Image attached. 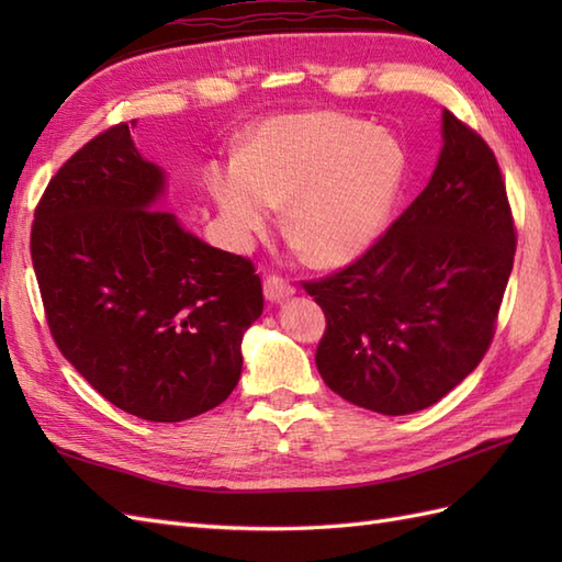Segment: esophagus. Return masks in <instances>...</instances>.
I'll list each match as a JSON object with an SVG mask.
<instances>
[{
  "label": "esophagus",
  "instance_id": "obj_1",
  "mask_svg": "<svg viewBox=\"0 0 562 562\" xmlns=\"http://www.w3.org/2000/svg\"><path fill=\"white\" fill-rule=\"evenodd\" d=\"M262 292H266L268 302H282L294 294V288L288 280H282L280 274H268L266 282H262Z\"/></svg>",
  "mask_w": 562,
  "mask_h": 562
}]
</instances>
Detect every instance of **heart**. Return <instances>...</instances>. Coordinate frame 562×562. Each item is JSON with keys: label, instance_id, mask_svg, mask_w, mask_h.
Listing matches in <instances>:
<instances>
[{"label": "heart", "instance_id": "obj_1", "mask_svg": "<svg viewBox=\"0 0 562 562\" xmlns=\"http://www.w3.org/2000/svg\"><path fill=\"white\" fill-rule=\"evenodd\" d=\"M405 157L384 130L338 111L272 117L246 159L212 164L205 181L238 246L266 234L274 205L284 229L318 266H342L384 232Z\"/></svg>", "mask_w": 562, "mask_h": 562}]
</instances>
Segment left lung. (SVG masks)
Segmentation results:
<instances>
[{
  "label": "left lung",
  "mask_w": 562,
  "mask_h": 562,
  "mask_svg": "<svg viewBox=\"0 0 562 562\" xmlns=\"http://www.w3.org/2000/svg\"><path fill=\"white\" fill-rule=\"evenodd\" d=\"M427 188L348 268L304 290L326 314L316 367L381 415L417 413L469 376L495 336L517 232L485 139L441 113Z\"/></svg>",
  "instance_id": "8db88e82"
}]
</instances>
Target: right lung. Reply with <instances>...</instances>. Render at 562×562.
I'll return each mask as SVG.
<instances>
[{
  "instance_id": "1",
  "label": "right lung",
  "mask_w": 562,
  "mask_h": 562,
  "mask_svg": "<svg viewBox=\"0 0 562 562\" xmlns=\"http://www.w3.org/2000/svg\"><path fill=\"white\" fill-rule=\"evenodd\" d=\"M166 176L130 123L67 159L35 207L31 258L53 340L117 408L181 423L229 398L262 314L254 262L159 210Z\"/></svg>"
}]
</instances>
